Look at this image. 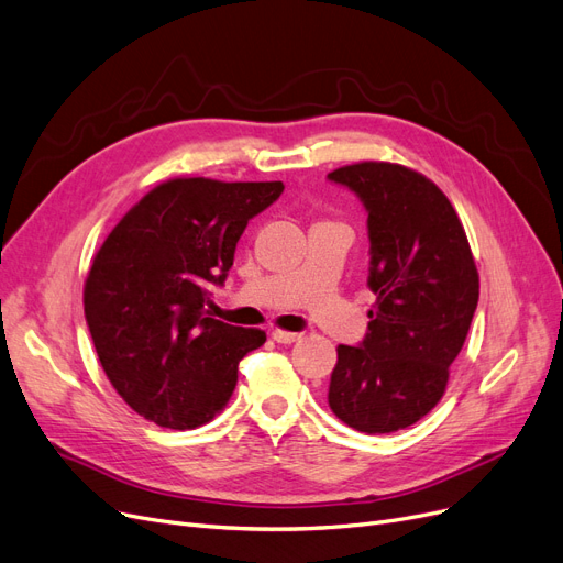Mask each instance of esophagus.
Here are the masks:
<instances>
[{
	"label": "esophagus",
	"mask_w": 563,
	"mask_h": 563,
	"mask_svg": "<svg viewBox=\"0 0 563 563\" xmlns=\"http://www.w3.org/2000/svg\"><path fill=\"white\" fill-rule=\"evenodd\" d=\"M272 338H274L276 342H280V345H291V342H297V340L301 338V333H291V331H280V329H276V331L272 333Z\"/></svg>",
	"instance_id": "obj_1"
}]
</instances>
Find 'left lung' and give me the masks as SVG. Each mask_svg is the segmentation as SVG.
Returning a JSON list of instances; mask_svg holds the SVG:
<instances>
[{"instance_id":"8db88e82","label":"left lung","mask_w":563,"mask_h":563,"mask_svg":"<svg viewBox=\"0 0 563 563\" xmlns=\"http://www.w3.org/2000/svg\"><path fill=\"white\" fill-rule=\"evenodd\" d=\"M329 179L368 211L377 295L361 345H338L329 407L358 432H396L444 396L478 303L476 262L453 205L417 169L361 161Z\"/></svg>"}]
</instances>
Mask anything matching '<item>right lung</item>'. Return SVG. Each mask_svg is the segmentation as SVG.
<instances>
[{
    "label": "right lung",
    "mask_w": 563,
    "mask_h": 563,
    "mask_svg": "<svg viewBox=\"0 0 563 563\" xmlns=\"http://www.w3.org/2000/svg\"><path fill=\"white\" fill-rule=\"evenodd\" d=\"M283 181L177 177L131 207L96 253L85 317L103 371L124 402L161 428L192 430L221 413L239 361L266 333L207 317L249 221Z\"/></svg>",
    "instance_id": "add662e5"
}]
</instances>
